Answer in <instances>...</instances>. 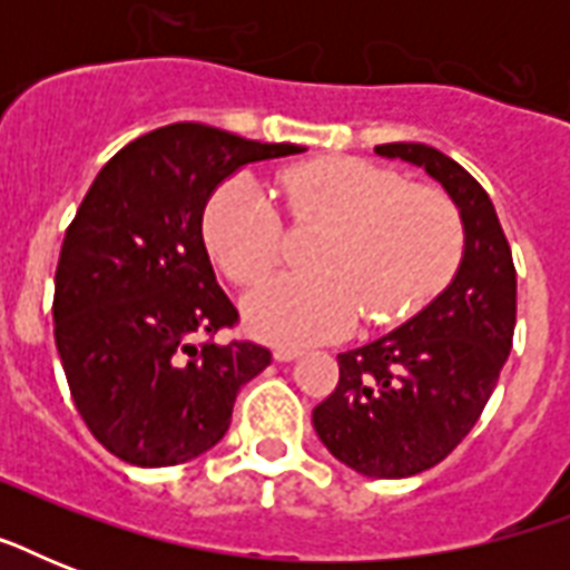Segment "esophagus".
Wrapping results in <instances>:
<instances>
[{"label":"esophagus","instance_id":"obj_1","mask_svg":"<svg viewBox=\"0 0 570 570\" xmlns=\"http://www.w3.org/2000/svg\"><path fill=\"white\" fill-rule=\"evenodd\" d=\"M302 355L298 348H289V346H277L275 348V361L277 364H289V361H295V357Z\"/></svg>","mask_w":570,"mask_h":570}]
</instances>
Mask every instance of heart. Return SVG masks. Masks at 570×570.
<instances>
[{
	"label": "heart",
	"instance_id": "b5f03b06",
	"mask_svg": "<svg viewBox=\"0 0 570 570\" xmlns=\"http://www.w3.org/2000/svg\"><path fill=\"white\" fill-rule=\"evenodd\" d=\"M277 197L298 224H328L316 272L275 275L245 298L263 340L302 346L337 340L366 322H396L450 284L464 254L459 206L441 189L405 183L361 159H316L277 174ZM204 239L224 275L248 286L284 254V218L254 177H233L209 197Z\"/></svg>",
	"mask_w": 570,
	"mask_h": 570
}]
</instances>
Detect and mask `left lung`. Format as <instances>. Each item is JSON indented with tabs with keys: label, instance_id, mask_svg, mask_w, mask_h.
Segmentation results:
<instances>
[{
	"label": "left lung",
	"instance_id": "left-lung-1",
	"mask_svg": "<svg viewBox=\"0 0 570 570\" xmlns=\"http://www.w3.org/2000/svg\"><path fill=\"white\" fill-rule=\"evenodd\" d=\"M375 154L441 183L464 222V254L452 284L414 320L337 355L340 381L313 407V429L346 468L405 479L446 459L476 425L512 352L518 281L491 197L455 159L414 141Z\"/></svg>",
	"mask_w": 570,
	"mask_h": 570
}]
</instances>
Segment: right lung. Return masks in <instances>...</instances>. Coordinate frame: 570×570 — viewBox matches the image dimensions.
I'll return each mask as SVG.
<instances>
[{"label":"right lung","mask_w":570,"mask_h":570,"mask_svg":"<svg viewBox=\"0 0 570 570\" xmlns=\"http://www.w3.org/2000/svg\"><path fill=\"white\" fill-rule=\"evenodd\" d=\"M302 150L171 124L91 183L65 233L52 320L76 411L120 461L171 468L213 450L242 384L272 364L248 340L213 343L239 313L215 281L204 209L239 168Z\"/></svg>","instance_id":"right-lung-1"}]
</instances>
